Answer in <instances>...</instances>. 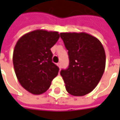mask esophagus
Here are the masks:
<instances>
[{"mask_svg":"<svg viewBox=\"0 0 120 120\" xmlns=\"http://www.w3.org/2000/svg\"><path fill=\"white\" fill-rule=\"evenodd\" d=\"M57 65H58V66L59 67V68H61V63L60 62H58V63L57 64Z\"/></svg>","mask_w":120,"mask_h":120,"instance_id":"obj_1","label":"esophagus"}]
</instances>
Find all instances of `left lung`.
Listing matches in <instances>:
<instances>
[{
    "instance_id": "8db88e82",
    "label": "left lung",
    "mask_w": 120,
    "mask_h": 120,
    "mask_svg": "<svg viewBox=\"0 0 120 120\" xmlns=\"http://www.w3.org/2000/svg\"><path fill=\"white\" fill-rule=\"evenodd\" d=\"M68 50L69 66L62 69L66 91L74 96H83L93 91L104 74L105 49L100 41L85 33H61Z\"/></svg>"
}]
</instances>
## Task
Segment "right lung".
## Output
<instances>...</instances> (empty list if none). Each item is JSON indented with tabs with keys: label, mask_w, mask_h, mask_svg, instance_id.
Masks as SVG:
<instances>
[{
	"label": "right lung",
	"mask_w": 120,
	"mask_h": 120,
	"mask_svg": "<svg viewBox=\"0 0 120 120\" xmlns=\"http://www.w3.org/2000/svg\"><path fill=\"white\" fill-rule=\"evenodd\" d=\"M60 37L56 31L35 30L24 35L15 45L13 64L17 78L25 89L34 94L46 91L58 75L50 49Z\"/></svg>",
	"instance_id": "1"
}]
</instances>
